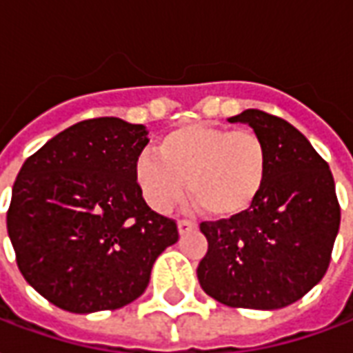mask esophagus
<instances>
[{"mask_svg":"<svg viewBox=\"0 0 353 353\" xmlns=\"http://www.w3.org/2000/svg\"><path fill=\"white\" fill-rule=\"evenodd\" d=\"M196 228V223H190V221H177V230H179V236H183L190 230Z\"/></svg>","mask_w":353,"mask_h":353,"instance_id":"34e87169","label":"esophagus"}]
</instances>
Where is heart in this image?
I'll return each instance as SVG.
<instances>
[{"mask_svg":"<svg viewBox=\"0 0 353 353\" xmlns=\"http://www.w3.org/2000/svg\"><path fill=\"white\" fill-rule=\"evenodd\" d=\"M157 153L134 163L138 189L155 211H168L187 192L198 210L215 219H234L252 208L270 172V150L249 129L185 123L168 130Z\"/></svg>","mask_w":353,"mask_h":353,"instance_id":"obj_1","label":"heart"}]
</instances>
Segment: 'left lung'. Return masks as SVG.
I'll return each mask as SVG.
<instances>
[{"instance_id":"1","label":"left lung","mask_w":353,"mask_h":353,"mask_svg":"<svg viewBox=\"0 0 353 353\" xmlns=\"http://www.w3.org/2000/svg\"><path fill=\"white\" fill-rule=\"evenodd\" d=\"M270 150L268 181L247 213L202 223L208 252L198 265L203 292L228 307L275 310L322 281L339 234L341 208L331 170L307 138L281 117L245 110Z\"/></svg>"}]
</instances>
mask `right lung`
Listing matches in <instances>:
<instances>
[{
  "mask_svg": "<svg viewBox=\"0 0 353 353\" xmlns=\"http://www.w3.org/2000/svg\"><path fill=\"white\" fill-rule=\"evenodd\" d=\"M148 129L119 117L72 125L20 168L7 213L18 270L74 314L121 309L148 288L177 226L143 200L134 163Z\"/></svg>",
  "mask_w": 353,
  "mask_h": 353,
  "instance_id": "add662e5",
  "label": "right lung"
}]
</instances>
